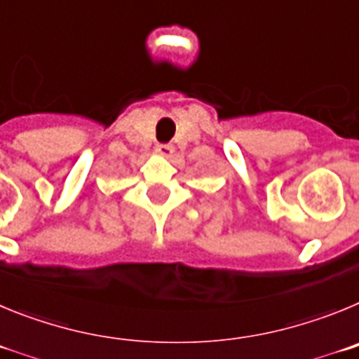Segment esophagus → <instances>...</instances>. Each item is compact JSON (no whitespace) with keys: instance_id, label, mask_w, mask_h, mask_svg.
Wrapping results in <instances>:
<instances>
[{"instance_id":"esophagus-1","label":"esophagus","mask_w":359,"mask_h":359,"mask_svg":"<svg viewBox=\"0 0 359 359\" xmlns=\"http://www.w3.org/2000/svg\"><path fill=\"white\" fill-rule=\"evenodd\" d=\"M156 151L163 157H170L173 154V147L170 143H159L156 147Z\"/></svg>"}]
</instances>
